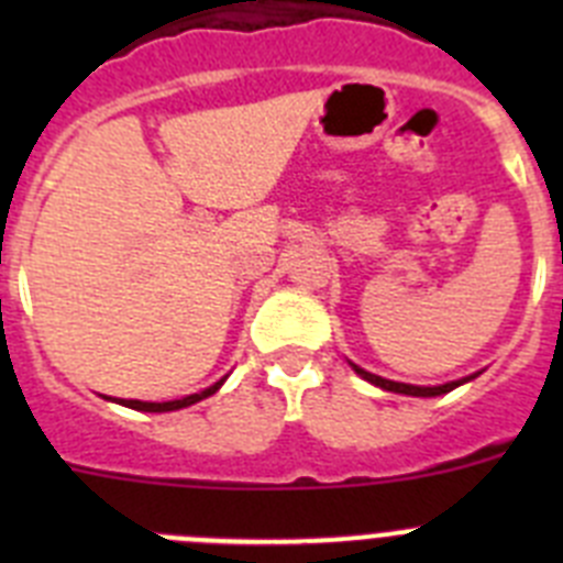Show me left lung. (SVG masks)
Here are the masks:
<instances>
[{"label":"left lung","mask_w":563,"mask_h":563,"mask_svg":"<svg viewBox=\"0 0 563 563\" xmlns=\"http://www.w3.org/2000/svg\"><path fill=\"white\" fill-rule=\"evenodd\" d=\"M352 369H355L357 375L363 377V380L375 383V386H380V389L395 391V395H411V397H437V395H445V391L456 389V386H462V383H467V380H471V377H476V375L462 377V380L442 383V386H411V383H397V380H386V377H380V375H372V372L361 369V366H355V363H352Z\"/></svg>","instance_id":"1"}]
</instances>
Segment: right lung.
Segmentation results:
<instances>
[{
	"instance_id": "obj_1",
	"label": "right lung",
	"mask_w": 563,
	"mask_h": 563,
	"mask_svg": "<svg viewBox=\"0 0 563 563\" xmlns=\"http://www.w3.org/2000/svg\"><path fill=\"white\" fill-rule=\"evenodd\" d=\"M222 383H225V377L222 380H217L213 386H208L206 391H200V395H188L183 397V400H168V402H143V400H118L121 406H126V409H134V411H177V409H186V406H194V402L206 400V397H211L213 391L220 389Z\"/></svg>"
}]
</instances>
